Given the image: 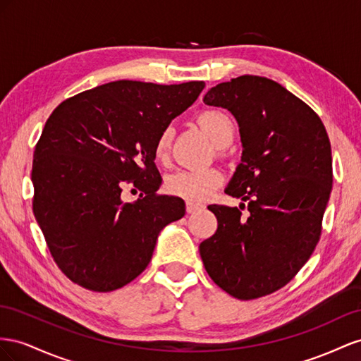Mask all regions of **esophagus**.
I'll list each match as a JSON object with an SVG mask.
<instances>
[{"instance_id": "34e87169", "label": "esophagus", "mask_w": 361, "mask_h": 361, "mask_svg": "<svg viewBox=\"0 0 361 361\" xmlns=\"http://www.w3.org/2000/svg\"><path fill=\"white\" fill-rule=\"evenodd\" d=\"M202 209V204H198V202H188L186 204V210L188 213H195Z\"/></svg>"}]
</instances>
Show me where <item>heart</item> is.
Returning <instances> with one entry per match:
<instances>
[{
  "instance_id": "obj_1",
  "label": "heart",
  "mask_w": 361,
  "mask_h": 361,
  "mask_svg": "<svg viewBox=\"0 0 361 361\" xmlns=\"http://www.w3.org/2000/svg\"><path fill=\"white\" fill-rule=\"evenodd\" d=\"M198 126L207 133L218 148L226 147L234 137V122L228 113L218 109L202 110L197 115ZM171 148V130L164 128L154 142L152 154L157 161H166ZM222 173L216 168L180 171L166 180V190L189 202H201L221 186Z\"/></svg>"
}]
</instances>
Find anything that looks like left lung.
Wrapping results in <instances>:
<instances>
[{
    "label": "left lung",
    "instance_id": "1",
    "mask_svg": "<svg viewBox=\"0 0 361 361\" xmlns=\"http://www.w3.org/2000/svg\"><path fill=\"white\" fill-rule=\"evenodd\" d=\"M204 102L230 110L239 123L242 163L225 193L248 201L250 216L209 205L218 230L201 242L200 254L222 290L257 300L289 283L321 239L331 145L316 111L266 77L231 78L212 87Z\"/></svg>",
    "mask_w": 361,
    "mask_h": 361
}]
</instances>
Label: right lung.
Masks as SVG:
<instances>
[{
    "label": "right lung",
    "mask_w": 361,
    "mask_h": 361,
    "mask_svg": "<svg viewBox=\"0 0 361 361\" xmlns=\"http://www.w3.org/2000/svg\"><path fill=\"white\" fill-rule=\"evenodd\" d=\"M204 86L119 80L51 113L33 154V213L72 283L94 292L121 289L145 271L159 233L183 218L181 198L157 195L152 148ZM128 183L141 195L123 203Z\"/></svg>",
    "instance_id": "right-lung-1"
}]
</instances>
